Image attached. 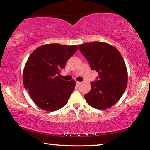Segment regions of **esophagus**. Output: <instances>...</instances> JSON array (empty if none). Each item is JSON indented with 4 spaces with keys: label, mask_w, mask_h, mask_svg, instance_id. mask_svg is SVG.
Returning a JSON list of instances; mask_svg holds the SVG:
<instances>
[{
    "label": "esophagus",
    "mask_w": 150,
    "mask_h": 150,
    "mask_svg": "<svg viewBox=\"0 0 150 150\" xmlns=\"http://www.w3.org/2000/svg\"><path fill=\"white\" fill-rule=\"evenodd\" d=\"M76 85H77V86H78V87H79V86L81 85V83L79 82V81H76Z\"/></svg>",
    "instance_id": "esophagus-1"
}]
</instances>
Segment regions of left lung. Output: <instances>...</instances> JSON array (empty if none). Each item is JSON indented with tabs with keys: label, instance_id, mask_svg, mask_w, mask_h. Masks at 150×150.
I'll use <instances>...</instances> for the list:
<instances>
[{
	"label": "left lung",
	"instance_id": "1",
	"mask_svg": "<svg viewBox=\"0 0 150 150\" xmlns=\"http://www.w3.org/2000/svg\"><path fill=\"white\" fill-rule=\"evenodd\" d=\"M79 49L98 73V80L91 82L90 92L84 96L92 107L105 110L118 102L126 90L128 72L122 56L112 45L93 42L79 45Z\"/></svg>",
	"mask_w": 150,
	"mask_h": 150
}]
</instances>
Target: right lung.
<instances>
[{
  "label": "right lung",
  "instance_id": "obj_1",
  "mask_svg": "<svg viewBox=\"0 0 150 150\" xmlns=\"http://www.w3.org/2000/svg\"><path fill=\"white\" fill-rule=\"evenodd\" d=\"M77 49L76 45L45 44L30 55L24 69L23 83L32 100L40 108L55 111L67 103L75 81L62 79L59 73Z\"/></svg>",
  "mask_w": 150,
  "mask_h": 150
}]
</instances>
